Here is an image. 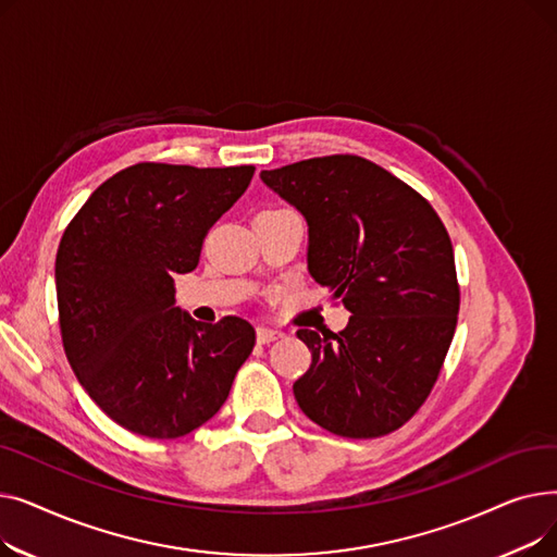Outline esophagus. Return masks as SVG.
I'll return each instance as SVG.
<instances>
[{
	"instance_id": "34e87169",
	"label": "esophagus",
	"mask_w": 557,
	"mask_h": 557,
	"mask_svg": "<svg viewBox=\"0 0 557 557\" xmlns=\"http://www.w3.org/2000/svg\"><path fill=\"white\" fill-rule=\"evenodd\" d=\"M282 336V332H277V330H273V327H257V343H273L275 338H280Z\"/></svg>"
}]
</instances>
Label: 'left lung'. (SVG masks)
I'll use <instances>...</instances> for the list:
<instances>
[{
  "label": "left lung",
  "mask_w": 557,
  "mask_h": 557,
  "mask_svg": "<svg viewBox=\"0 0 557 557\" xmlns=\"http://www.w3.org/2000/svg\"><path fill=\"white\" fill-rule=\"evenodd\" d=\"M305 216L309 275L352 313L343 332L298 330L311 349L294 395L343 437H376L416 416L454 338L460 290L449 234L431 205L359 156L261 171Z\"/></svg>",
  "instance_id": "left-lung-1"
}]
</instances>
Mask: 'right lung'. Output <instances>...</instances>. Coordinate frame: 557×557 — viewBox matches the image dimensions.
Here are the masks:
<instances>
[{
    "label": "right lung",
    "instance_id": "obj_1",
    "mask_svg": "<svg viewBox=\"0 0 557 557\" xmlns=\"http://www.w3.org/2000/svg\"><path fill=\"white\" fill-rule=\"evenodd\" d=\"M252 173L133 164L92 191L58 246L67 361L101 411L137 435L171 441L214 418L252 352L248 320L198 323L173 288Z\"/></svg>",
    "mask_w": 557,
    "mask_h": 557
}]
</instances>
